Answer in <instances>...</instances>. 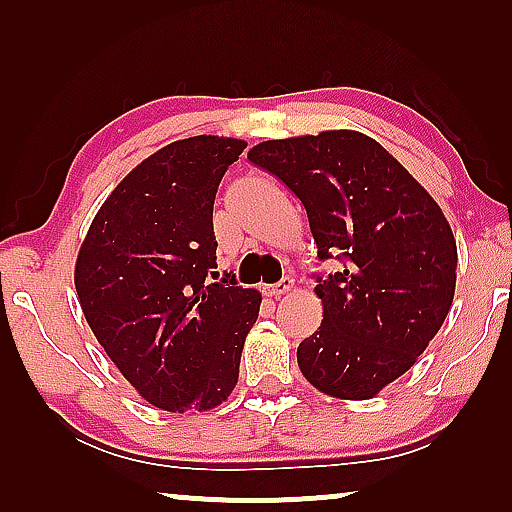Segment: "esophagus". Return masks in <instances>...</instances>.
I'll return each mask as SVG.
<instances>
[{"label":"esophagus","instance_id":"1","mask_svg":"<svg viewBox=\"0 0 512 512\" xmlns=\"http://www.w3.org/2000/svg\"><path fill=\"white\" fill-rule=\"evenodd\" d=\"M291 289H293V279L291 277H284V279H279L277 284L263 286V293L268 298H279V296H284V293H289Z\"/></svg>","mask_w":512,"mask_h":512}]
</instances>
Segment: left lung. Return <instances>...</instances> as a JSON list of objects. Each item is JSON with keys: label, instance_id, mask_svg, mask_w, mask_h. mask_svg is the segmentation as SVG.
Listing matches in <instances>:
<instances>
[{"label": "left lung", "instance_id": "1", "mask_svg": "<svg viewBox=\"0 0 512 512\" xmlns=\"http://www.w3.org/2000/svg\"><path fill=\"white\" fill-rule=\"evenodd\" d=\"M249 160L305 205L324 305L298 366L328 396L363 401L412 368L450 312L457 242L436 200L375 139L354 130L270 139Z\"/></svg>", "mask_w": 512, "mask_h": 512}]
</instances>
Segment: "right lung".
<instances>
[{"label": "right lung", "mask_w": 512, "mask_h": 512, "mask_svg": "<svg viewBox=\"0 0 512 512\" xmlns=\"http://www.w3.org/2000/svg\"><path fill=\"white\" fill-rule=\"evenodd\" d=\"M247 149L188 137L137 165L104 200L74 284L95 338L125 380L167 412L212 410L240 375L261 293L216 279L214 198Z\"/></svg>", "instance_id": "add662e5"}]
</instances>
